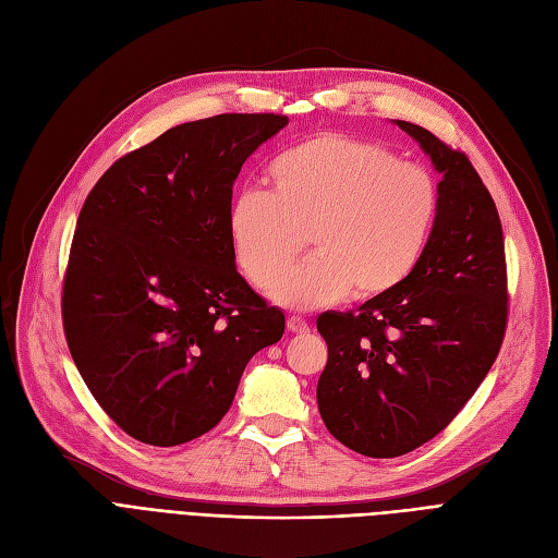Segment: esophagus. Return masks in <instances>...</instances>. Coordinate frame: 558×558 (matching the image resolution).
<instances>
[{
	"label": "esophagus",
	"instance_id": "obj_1",
	"mask_svg": "<svg viewBox=\"0 0 558 558\" xmlns=\"http://www.w3.org/2000/svg\"><path fill=\"white\" fill-rule=\"evenodd\" d=\"M286 325H288V332H293V335L310 332V323H306V320L300 318V316H291V318L286 320Z\"/></svg>",
	"mask_w": 558,
	"mask_h": 558
}]
</instances>
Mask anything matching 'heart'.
<instances>
[{"label": "heart", "instance_id": "1", "mask_svg": "<svg viewBox=\"0 0 558 558\" xmlns=\"http://www.w3.org/2000/svg\"><path fill=\"white\" fill-rule=\"evenodd\" d=\"M272 189H244L228 213L235 260L258 291L293 310L343 295L372 300L411 275L438 213L432 172L388 147L320 133L283 149L267 168ZM315 256L282 272L301 253Z\"/></svg>", "mask_w": 558, "mask_h": 558}]
</instances>
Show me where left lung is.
I'll use <instances>...</instances> for the list:
<instances>
[{"mask_svg":"<svg viewBox=\"0 0 558 558\" xmlns=\"http://www.w3.org/2000/svg\"><path fill=\"white\" fill-rule=\"evenodd\" d=\"M444 180L432 235L411 275L357 312H325L318 411L364 457L407 454L444 432L475 395L508 325L504 228L462 149L397 120Z\"/></svg>","mask_w":558,"mask_h":558,"instance_id":"left-lung-1","label":"left lung"}]
</instances>
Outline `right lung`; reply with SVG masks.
<instances>
[{
    "label": "right lung",
    "instance_id": "right-lung-1",
    "mask_svg": "<svg viewBox=\"0 0 558 558\" xmlns=\"http://www.w3.org/2000/svg\"><path fill=\"white\" fill-rule=\"evenodd\" d=\"M288 124L223 112L129 151L81 209L62 286L71 357L99 407L141 444L219 425L240 376L286 318L235 270L228 235L244 161Z\"/></svg>",
    "mask_w": 558,
    "mask_h": 558
}]
</instances>
